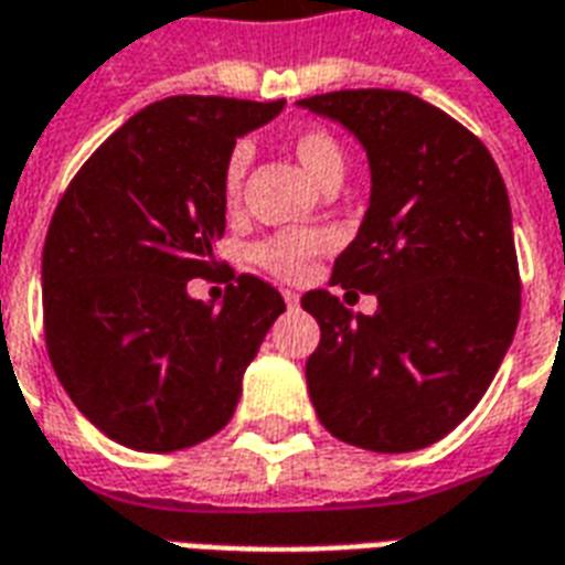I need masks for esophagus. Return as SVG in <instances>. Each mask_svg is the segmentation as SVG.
<instances>
[{
  "instance_id": "esophagus-1",
  "label": "esophagus",
  "mask_w": 565,
  "mask_h": 565,
  "mask_svg": "<svg viewBox=\"0 0 565 565\" xmlns=\"http://www.w3.org/2000/svg\"><path fill=\"white\" fill-rule=\"evenodd\" d=\"M284 302L290 308H296L299 306V294H296V290H284Z\"/></svg>"
}]
</instances>
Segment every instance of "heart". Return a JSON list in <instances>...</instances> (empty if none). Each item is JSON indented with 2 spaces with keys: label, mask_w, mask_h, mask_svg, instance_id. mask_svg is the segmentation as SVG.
<instances>
[{
  "label": "heart",
  "mask_w": 565,
  "mask_h": 565,
  "mask_svg": "<svg viewBox=\"0 0 565 565\" xmlns=\"http://www.w3.org/2000/svg\"><path fill=\"white\" fill-rule=\"evenodd\" d=\"M290 150L302 166V172L318 186L330 181H342L344 174V150L339 141L332 139L327 129H302L290 139ZM247 169V150L235 148L230 160L223 166V196L235 199L242 190V178ZM323 235L320 233H281L271 235L266 242L254 247V259L271 275H278L284 281H302L311 263L323 250Z\"/></svg>",
  "instance_id": "1"
}]
</instances>
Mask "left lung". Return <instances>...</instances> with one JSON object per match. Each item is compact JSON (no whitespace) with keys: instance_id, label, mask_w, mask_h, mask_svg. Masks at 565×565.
Wrapping results in <instances>:
<instances>
[{"instance_id":"8db88e82","label":"left lung","mask_w":565,"mask_h":565,"mask_svg":"<svg viewBox=\"0 0 565 565\" xmlns=\"http://www.w3.org/2000/svg\"><path fill=\"white\" fill-rule=\"evenodd\" d=\"M296 105L366 150L369 209L332 284L379 296L375 315L330 290L302 296L320 327L308 396L348 445L420 450L469 417L518 330L509 190L484 141L412 93L335 90Z\"/></svg>"}]
</instances>
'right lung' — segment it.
I'll return each instance as SVG.
<instances>
[{
    "instance_id": "right-lung-1",
    "label": "right lung",
    "mask_w": 565,
    "mask_h": 565,
    "mask_svg": "<svg viewBox=\"0 0 565 565\" xmlns=\"http://www.w3.org/2000/svg\"><path fill=\"white\" fill-rule=\"evenodd\" d=\"M278 103L169 96L81 166L42 250L44 339L78 412L117 445L190 448L230 424L242 379L284 308L238 275L221 308L186 294L226 230L223 166Z\"/></svg>"
}]
</instances>
